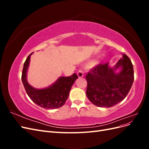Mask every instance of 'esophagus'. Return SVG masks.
Instances as JSON below:
<instances>
[{
    "label": "esophagus",
    "instance_id": "1",
    "mask_svg": "<svg viewBox=\"0 0 149 149\" xmlns=\"http://www.w3.org/2000/svg\"><path fill=\"white\" fill-rule=\"evenodd\" d=\"M77 75H78V76L79 78H82L83 76H84V73H83V71L81 70H78V73H77Z\"/></svg>",
    "mask_w": 149,
    "mask_h": 149
}]
</instances>
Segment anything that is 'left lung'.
Masks as SVG:
<instances>
[{
    "label": "left lung",
    "instance_id": "1",
    "mask_svg": "<svg viewBox=\"0 0 149 149\" xmlns=\"http://www.w3.org/2000/svg\"><path fill=\"white\" fill-rule=\"evenodd\" d=\"M86 78L89 100L97 107H111L123 101L131 88L134 79L133 65L129 58L123 54L113 67L109 63L98 65L90 70Z\"/></svg>",
    "mask_w": 149,
    "mask_h": 149
}]
</instances>
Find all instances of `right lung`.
Returning a JSON list of instances; mask_svg holds the SVG:
<instances>
[{
	"mask_svg": "<svg viewBox=\"0 0 149 149\" xmlns=\"http://www.w3.org/2000/svg\"><path fill=\"white\" fill-rule=\"evenodd\" d=\"M30 55L24 63L22 74V81L28 96L31 100L40 107L45 109H56L65 104L68 98L70 91L76 79L78 78L76 74L71 76H60L55 83L43 89L35 88L27 81V71L30 61Z\"/></svg>",
	"mask_w": 149,
	"mask_h": 149,
	"instance_id": "right-lung-1",
	"label": "right lung"
}]
</instances>
